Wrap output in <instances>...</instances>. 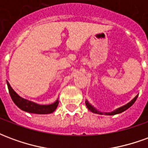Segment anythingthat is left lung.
<instances>
[{"mask_svg":"<svg viewBox=\"0 0 148 148\" xmlns=\"http://www.w3.org/2000/svg\"><path fill=\"white\" fill-rule=\"evenodd\" d=\"M137 97H138V95H136V96L134 97L133 99L130 102H128L127 104H126V105H124V106H121V107H120V108H118V109H115V110H113V111L110 112H101V111H98L97 109H95L94 107H93L91 104H90L88 101H86V107L88 108V109L90 110V111H91L92 112H93V113H97V114H100V115H109V116H112V115H116V114H119V113H121V112H124L125 110H127V109H129L131 106L133 105L134 103H135V101H136Z\"/></svg>","mask_w":148,"mask_h":148,"instance_id":"8db88e82","label":"left lung"}]
</instances>
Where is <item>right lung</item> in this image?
<instances>
[{"label":"right lung","mask_w":148,"mask_h":148,"mask_svg":"<svg viewBox=\"0 0 148 148\" xmlns=\"http://www.w3.org/2000/svg\"><path fill=\"white\" fill-rule=\"evenodd\" d=\"M7 86H8V91H9V94L11 96L12 100L16 104V106L23 111L31 112V113H36V114H49V113L53 112L58 107V99L50 105H39L37 103L24 99L21 96H19L12 88L8 81H7Z\"/></svg>","instance_id":"obj_1"}]
</instances>
